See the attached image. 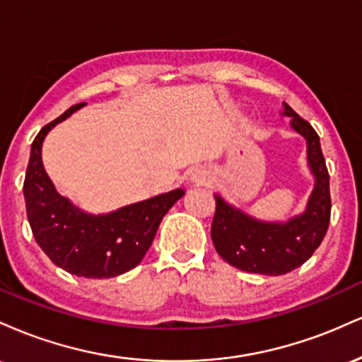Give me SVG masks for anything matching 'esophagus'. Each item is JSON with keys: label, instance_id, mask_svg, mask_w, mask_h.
<instances>
[{"label": "esophagus", "instance_id": "obj_1", "mask_svg": "<svg viewBox=\"0 0 362 362\" xmlns=\"http://www.w3.org/2000/svg\"><path fill=\"white\" fill-rule=\"evenodd\" d=\"M192 180L197 182V184H199V182L206 180V175H204V173H201V172H195V173H192Z\"/></svg>", "mask_w": 362, "mask_h": 362}]
</instances>
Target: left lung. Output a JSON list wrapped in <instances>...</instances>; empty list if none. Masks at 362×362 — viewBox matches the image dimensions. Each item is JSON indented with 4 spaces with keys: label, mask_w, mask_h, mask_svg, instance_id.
<instances>
[{
    "label": "left lung",
    "mask_w": 362,
    "mask_h": 362,
    "mask_svg": "<svg viewBox=\"0 0 362 362\" xmlns=\"http://www.w3.org/2000/svg\"><path fill=\"white\" fill-rule=\"evenodd\" d=\"M282 115L291 117V127L306 139V160L315 177L306 209L288 221H262L214 195L211 238L216 252L240 271L264 276H282L305 264L330 223V177L318 134L288 103H282Z\"/></svg>",
    "instance_id": "1"
}]
</instances>
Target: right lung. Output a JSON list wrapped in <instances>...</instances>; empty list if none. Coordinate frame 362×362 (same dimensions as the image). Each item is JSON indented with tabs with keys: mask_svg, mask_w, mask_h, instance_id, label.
I'll return each instance as SVG.
<instances>
[{
	"mask_svg": "<svg viewBox=\"0 0 362 362\" xmlns=\"http://www.w3.org/2000/svg\"><path fill=\"white\" fill-rule=\"evenodd\" d=\"M83 105H73L35 136L23 195L35 242L57 267L86 279H109L143 260L163 216L185 190H170L107 214L86 213L57 192L44 168L42 143L52 127Z\"/></svg>",
	"mask_w": 362,
	"mask_h": 362,
	"instance_id": "add662e5",
	"label": "right lung"
}]
</instances>
